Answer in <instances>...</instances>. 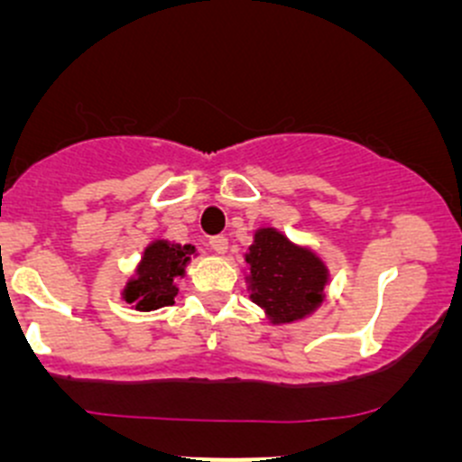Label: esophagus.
<instances>
[{
  "instance_id": "obj_1",
  "label": "esophagus",
  "mask_w": 462,
  "mask_h": 462,
  "mask_svg": "<svg viewBox=\"0 0 462 462\" xmlns=\"http://www.w3.org/2000/svg\"><path fill=\"white\" fill-rule=\"evenodd\" d=\"M209 248H212L217 254H226L227 253V239L223 235L209 236Z\"/></svg>"
}]
</instances>
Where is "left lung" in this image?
<instances>
[{
  "mask_svg": "<svg viewBox=\"0 0 462 462\" xmlns=\"http://www.w3.org/2000/svg\"><path fill=\"white\" fill-rule=\"evenodd\" d=\"M245 261L250 265V297L277 324L306 318L324 300L328 279L324 263L273 227L254 235Z\"/></svg>",
  "mask_w": 462,
  "mask_h": 462,
  "instance_id": "1",
  "label": "left lung"
}]
</instances>
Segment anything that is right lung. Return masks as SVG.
Wrapping results in <instances>:
<instances>
[{
	"label": "right lung",
	"mask_w": 462,
	"mask_h": 462,
	"mask_svg": "<svg viewBox=\"0 0 462 462\" xmlns=\"http://www.w3.org/2000/svg\"><path fill=\"white\" fill-rule=\"evenodd\" d=\"M197 253L194 245H174L167 241H153L136 270V279L125 288L127 304L136 306V310H153L161 306L174 304L179 292L176 277H183L185 265Z\"/></svg>",
	"instance_id": "add662e5"
}]
</instances>
